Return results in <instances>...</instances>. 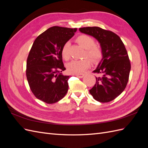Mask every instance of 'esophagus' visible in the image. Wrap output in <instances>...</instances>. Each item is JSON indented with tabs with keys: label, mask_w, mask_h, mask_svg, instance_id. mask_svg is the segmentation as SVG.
<instances>
[{
	"label": "esophagus",
	"mask_w": 148,
	"mask_h": 148,
	"mask_svg": "<svg viewBox=\"0 0 148 148\" xmlns=\"http://www.w3.org/2000/svg\"><path fill=\"white\" fill-rule=\"evenodd\" d=\"M76 76H77V77H78V78H82L83 77H84V74H82V73H81V74H77V75H76Z\"/></svg>",
	"instance_id": "34e87169"
}]
</instances>
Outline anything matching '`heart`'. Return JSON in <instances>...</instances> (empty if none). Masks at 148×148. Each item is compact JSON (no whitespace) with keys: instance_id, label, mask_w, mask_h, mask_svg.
<instances>
[{"instance_id":"heart-1","label":"heart","mask_w":148,"mask_h":148,"mask_svg":"<svg viewBox=\"0 0 148 148\" xmlns=\"http://www.w3.org/2000/svg\"><path fill=\"white\" fill-rule=\"evenodd\" d=\"M77 42L83 48L86 49L85 56L90 57L93 60H99L102 57L101 49L96 45L95 40L88 35H81L76 39ZM62 57L66 60L70 59L69 43L66 42L62 48ZM91 62L88 58L82 60H73L67 65V69L70 73L81 74L91 66Z\"/></svg>"}]
</instances>
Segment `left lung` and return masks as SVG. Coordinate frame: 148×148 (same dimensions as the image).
Masks as SVG:
<instances>
[{
  "label": "left lung",
  "mask_w": 148,
  "mask_h": 148,
  "mask_svg": "<svg viewBox=\"0 0 148 148\" xmlns=\"http://www.w3.org/2000/svg\"><path fill=\"white\" fill-rule=\"evenodd\" d=\"M79 30L96 38L100 43L102 53V60L93 71L101 76L96 77V84L89 92L100 102L112 101L126 88L131 69L124 44L112 31L97 26L80 28Z\"/></svg>",
  "instance_id": "1"
}]
</instances>
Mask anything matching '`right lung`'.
<instances>
[{
    "label": "right lung",
    "instance_id": "add662e5",
    "mask_svg": "<svg viewBox=\"0 0 148 148\" xmlns=\"http://www.w3.org/2000/svg\"><path fill=\"white\" fill-rule=\"evenodd\" d=\"M77 30L52 26L38 36L31 47L26 62V78L35 97L47 104L59 101L68 91L70 76L60 73L65 70L61 51Z\"/></svg>",
    "mask_w": 148,
    "mask_h": 148
}]
</instances>
